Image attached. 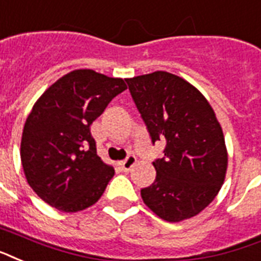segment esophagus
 <instances>
[{
    "mask_svg": "<svg viewBox=\"0 0 261 261\" xmlns=\"http://www.w3.org/2000/svg\"><path fill=\"white\" fill-rule=\"evenodd\" d=\"M135 163H137V157L130 154V156H127L122 163H120V167H122V170L124 172H128V171L135 166Z\"/></svg>",
    "mask_w": 261,
    "mask_h": 261,
    "instance_id": "obj_1",
    "label": "esophagus"
}]
</instances>
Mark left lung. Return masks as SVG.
Here are the masks:
<instances>
[{
  "label": "left lung",
  "instance_id": "8db88e82",
  "mask_svg": "<svg viewBox=\"0 0 261 261\" xmlns=\"http://www.w3.org/2000/svg\"><path fill=\"white\" fill-rule=\"evenodd\" d=\"M152 144L163 141L156 179L141 190L146 205L167 222L200 214L219 193L227 170L222 127L196 87L166 71L126 79Z\"/></svg>",
  "mask_w": 261,
  "mask_h": 261
}]
</instances>
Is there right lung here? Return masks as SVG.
I'll list each match as a JSON object with an SVG mask.
<instances>
[{"label":"right lung","instance_id":"1","mask_svg":"<svg viewBox=\"0 0 261 261\" xmlns=\"http://www.w3.org/2000/svg\"><path fill=\"white\" fill-rule=\"evenodd\" d=\"M126 89L120 77L75 69L34 104L23 128L20 157L29 185L50 206L77 212L102 196L115 170L97 156L90 126Z\"/></svg>","mask_w":261,"mask_h":261}]
</instances>
